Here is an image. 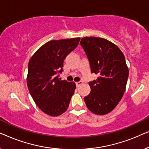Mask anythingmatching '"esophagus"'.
I'll use <instances>...</instances> for the list:
<instances>
[{
    "mask_svg": "<svg viewBox=\"0 0 149 149\" xmlns=\"http://www.w3.org/2000/svg\"><path fill=\"white\" fill-rule=\"evenodd\" d=\"M83 84V81H78V82H76V85H77V87H79V86H80L81 85H82Z\"/></svg>",
    "mask_w": 149,
    "mask_h": 149,
    "instance_id": "1",
    "label": "esophagus"
}]
</instances>
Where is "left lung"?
Instances as JSON below:
<instances>
[{
    "instance_id": "8db88e82",
    "label": "left lung",
    "mask_w": 149,
    "mask_h": 149,
    "mask_svg": "<svg viewBox=\"0 0 149 149\" xmlns=\"http://www.w3.org/2000/svg\"><path fill=\"white\" fill-rule=\"evenodd\" d=\"M80 44L91 73L98 75L89 83L91 92L84 97L85 102L95 115H106L117 107L125 91L129 70L125 56L117 45L102 38L84 37Z\"/></svg>"
}]
</instances>
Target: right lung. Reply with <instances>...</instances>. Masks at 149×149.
Masks as SVG:
<instances>
[{
  "label": "right lung",
  "mask_w": 149,
  "mask_h": 149,
  "mask_svg": "<svg viewBox=\"0 0 149 149\" xmlns=\"http://www.w3.org/2000/svg\"><path fill=\"white\" fill-rule=\"evenodd\" d=\"M80 38L53 40L36 51L29 61L27 85L37 107L56 117L68 109L76 89L74 82L61 81L66 57L78 45Z\"/></svg>",
  "instance_id": "add662e5"
}]
</instances>
